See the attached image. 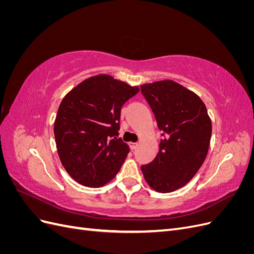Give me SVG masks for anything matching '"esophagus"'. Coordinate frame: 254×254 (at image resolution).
I'll return each mask as SVG.
<instances>
[{
	"mask_svg": "<svg viewBox=\"0 0 254 254\" xmlns=\"http://www.w3.org/2000/svg\"><path fill=\"white\" fill-rule=\"evenodd\" d=\"M129 146H130V148H131L132 150H134V149L137 148V146H139V144H137V143H133V142H130V143H129Z\"/></svg>",
	"mask_w": 254,
	"mask_h": 254,
	"instance_id": "1",
	"label": "esophagus"
}]
</instances>
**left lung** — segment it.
<instances>
[{"label": "left lung", "mask_w": 254, "mask_h": 254, "mask_svg": "<svg viewBox=\"0 0 254 254\" xmlns=\"http://www.w3.org/2000/svg\"><path fill=\"white\" fill-rule=\"evenodd\" d=\"M163 139L152 162L142 165L144 178L159 193H171L191 180L209 150L212 123L194 92L166 79L141 86Z\"/></svg>", "instance_id": "obj_1"}]
</instances>
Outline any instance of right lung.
<instances>
[{
  "label": "right lung",
  "instance_id": "obj_1",
  "mask_svg": "<svg viewBox=\"0 0 254 254\" xmlns=\"http://www.w3.org/2000/svg\"><path fill=\"white\" fill-rule=\"evenodd\" d=\"M140 89L99 74L61 102L54 124L58 156L67 174L89 188L110 182L129 152L119 136L121 109Z\"/></svg>",
  "mask_w": 254,
  "mask_h": 254
}]
</instances>
